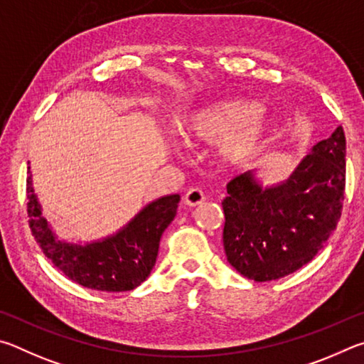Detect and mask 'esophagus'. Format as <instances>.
Returning <instances> with one entry per match:
<instances>
[{
  "label": "esophagus",
  "mask_w": 364,
  "mask_h": 364,
  "mask_svg": "<svg viewBox=\"0 0 364 364\" xmlns=\"http://www.w3.org/2000/svg\"><path fill=\"white\" fill-rule=\"evenodd\" d=\"M203 201H205V195H203L200 188H190L188 192L183 195V203H186L187 206H198Z\"/></svg>",
  "instance_id": "1"
}]
</instances>
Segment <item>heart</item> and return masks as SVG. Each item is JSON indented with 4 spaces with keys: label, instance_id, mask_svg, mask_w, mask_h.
Instances as JSON below:
<instances>
[{
    "label": "heart",
    "instance_id": "b5f03b06",
    "mask_svg": "<svg viewBox=\"0 0 364 364\" xmlns=\"http://www.w3.org/2000/svg\"><path fill=\"white\" fill-rule=\"evenodd\" d=\"M176 132L192 144L215 142L214 156L224 168H240L265 150L275 118L250 99H220L177 114Z\"/></svg>",
    "mask_w": 364,
    "mask_h": 364
}]
</instances>
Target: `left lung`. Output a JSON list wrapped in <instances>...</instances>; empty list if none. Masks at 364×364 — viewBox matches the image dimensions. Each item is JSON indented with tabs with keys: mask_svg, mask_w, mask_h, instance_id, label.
Returning a JSON list of instances; mask_svg holds the SVG:
<instances>
[{
	"mask_svg": "<svg viewBox=\"0 0 364 364\" xmlns=\"http://www.w3.org/2000/svg\"><path fill=\"white\" fill-rule=\"evenodd\" d=\"M259 169L235 177L222 201L227 260L254 282H272L314 259L341 219L346 136L339 126L310 149L283 181L264 183Z\"/></svg>",
	"mask_w": 364,
	"mask_h": 364,
	"instance_id": "obj_1",
	"label": "left lung"
}]
</instances>
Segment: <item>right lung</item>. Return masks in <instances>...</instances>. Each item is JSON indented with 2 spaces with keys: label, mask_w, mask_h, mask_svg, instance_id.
<instances>
[{
  "label": "right lung",
  "mask_w": 364,
  "mask_h": 364,
  "mask_svg": "<svg viewBox=\"0 0 364 364\" xmlns=\"http://www.w3.org/2000/svg\"><path fill=\"white\" fill-rule=\"evenodd\" d=\"M27 200L31 233L44 256L63 275L89 289L123 292L137 288L149 278L156 262L159 240L176 218L181 196H159L117 232L92 241H70L55 233L53 224L44 218L30 171Z\"/></svg>",
  "instance_id": "1"
}]
</instances>
